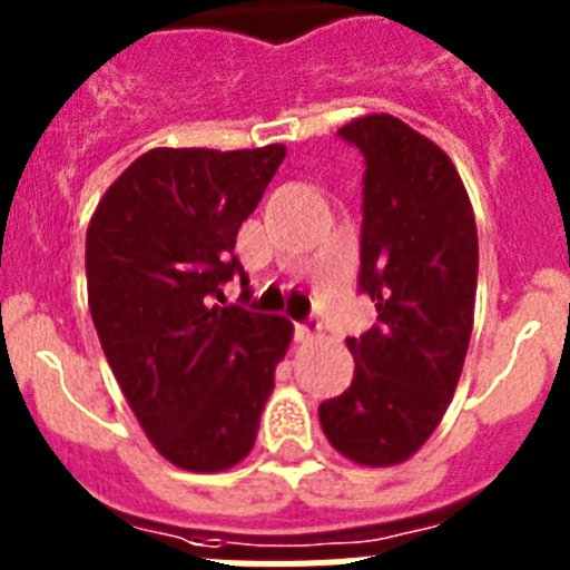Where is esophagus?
Returning a JSON list of instances; mask_svg holds the SVG:
<instances>
[{
  "instance_id": "34e87169",
  "label": "esophagus",
  "mask_w": 570,
  "mask_h": 570,
  "mask_svg": "<svg viewBox=\"0 0 570 570\" xmlns=\"http://www.w3.org/2000/svg\"><path fill=\"white\" fill-rule=\"evenodd\" d=\"M296 340L299 342H311L320 336V322L316 320H305V322H296V328H294Z\"/></svg>"
}]
</instances>
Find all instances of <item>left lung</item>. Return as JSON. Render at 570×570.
Instances as JSON below:
<instances>
[{
	"instance_id": "obj_1",
	"label": "left lung",
	"mask_w": 570,
	"mask_h": 570,
	"mask_svg": "<svg viewBox=\"0 0 570 570\" xmlns=\"http://www.w3.org/2000/svg\"><path fill=\"white\" fill-rule=\"evenodd\" d=\"M365 159L360 294L376 305L347 336L354 380L320 405L331 445L360 465H396L434 434L473 328L480 245L465 185L445 150L396 116L340 128Z\"/></svg>"
}]
</instances>
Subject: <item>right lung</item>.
<instances>
[{
	"mask_svg": "<svg viewBox=\"0 0 570 570\" xmlns=\"http://www.w3.org/2000/svg\"><path fill=\"white\" fill-rule=\"evenodd\" d=\"M282 159V145L148 150L90 219L85 274L102 351L148 440L185 471L250 454L294 334L285 316L214 302L245 276L236 234Z\"/></svg>",
	"mask_w": 570,
	"mask_h": 570,
	"instance_id": "add662e5",
	"label": "right lung"
}]
</instances>
